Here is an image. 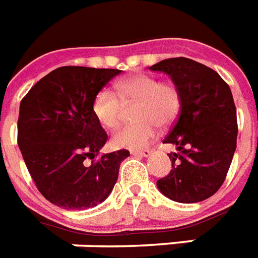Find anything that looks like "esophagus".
Returning a JSON list of instances; mask_svg holds the SVG:
<instances>
[{"label": "esophagus", "mask_w": 258, "mask_h": 258, "mask_svg": "<svg viewBox=\"0 0 258 258\" xmlns=\"http://www.w3.org/2000/svg\"><path fill=\"white\" fill-rule=\"evenodd\" d=\"M131 154L134 156H141V157H149L152 154V150L150 149H144V150H133Z\"/></svg>", "instance_id": "34e87169"}]
</instances>
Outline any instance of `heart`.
<instances>
[{
  "label": "heart",
  "instance_id": "obj_1",
  "mask_svg": "<svg viewBox=\"0 0 258 258\" xmlns=\"http://www.w3.org/2000/svg\"><path fill=\"white\" fill-rule=\"evenodd\" d=\"M115 94L102 89L93 100V113L105 128H114L120 121L121 104L138 101L134 110L137 123L120 127L112 135L116 149H141L157 134L156 124L164 127L176 117L180 109V93L172 83H161L150 75H135L116 83ZM120 101H119L118 100Z\"/></svg>",
  "mask_w": 258,
  "mask_h": 258
}]
</instances>
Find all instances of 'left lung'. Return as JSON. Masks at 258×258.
Segmentation results:
<instances>
[{"instance_id":"8db88e82","label":"left lung","mask_w":258,"mask_h":258,"mask_svg":"<svg viewBox=\"0 0 258 258\" xmlns=\"http://www.w3.org/2000/svg\"><path fill=\"white\" fill-rule=\"evenodd\" d=\"M171 78L180 93V110L165 144L172 169L157 180L165 197L182 204L207 200L220 188L236 149V110L228 85L201 62L175 57L149 67Z\"/></svg>"}]
</instances>
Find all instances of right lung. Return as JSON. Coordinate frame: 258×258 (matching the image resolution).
<instances>
[{
	"label": "right lung",
	"instance_id": "obj_1",
	"mask_svg": "<svg viewBox=\"0 0 258 258\" xmlns=\"http://www.w3.org/2000/svg\"><path fill=\"white\" fill-rule=\"evenodd\" d=\"M120 70L60 67L20 102L17 142L28 172L47 201L64 209L97 207L109 196L127 150L94 157L108 135L93 100ZM89 159H93L91 163Z\"/></svg>",
	"mask_w": 258,
	"mask_h": 258
}]
</instances>
